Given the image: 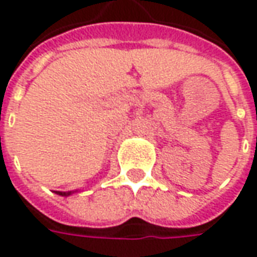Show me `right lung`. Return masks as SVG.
Returning a JSON list of instances; mask_svg holds the SVG:
<instances>
[{
    "label": "right lung",
    "mask_w": 257,
    "mask_h": 257,
    "mask_svg": "<svg viewBox=\"0 0 257 257\" xmlns=\"http://www.w3.org/2000/svg\"><path fill=\"white\" fill-rule=\"evenodd\" d=\"M57 194H60V196H70L71 194V192H55Z\"/></svg>",
    "instance_id": "1"
}]
</instances>
